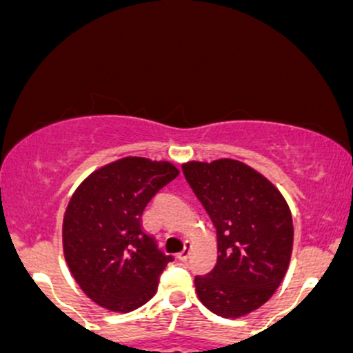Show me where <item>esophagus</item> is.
<instances>
[{"mask_svg":"<svg viewBox=\"0 0 353 353\" xmlns=\"http://www.w3.org/2000/svg\"><path fill=\"white\" fill-rule=\"evenodd\" d=\"M190 254H192V248L190 245H187V248L183 249V251H181L180 254H178V259L180 261H188V257H190Z\"/></svg>","mask_w":353,"mask_h":353,"instance_id":"1","label":"esophagus"}]
</instances>
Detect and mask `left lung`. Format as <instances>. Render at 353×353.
<instances>
[{
    "mask_svg": "<svg viewBox=\"0 0 353 353\" xmlns=\"http://www.w3.org/2000/svg\"><path fill=\"white\" fill-rule=\"evenodd\" d=\"M181 170L217 229V264L195 276L199 299L223 318L251 313L274 294L288 271L290 207L268 178L241 161H190Z\"/></svg>",
    "mask_w": 353,
    "mask_h": 353,
    "instance_id": "8db88e82",
    "label": "left lung"
}]
</instances>
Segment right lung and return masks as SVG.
<instances>
[{"mask_svg":"<svg viewBox=\"0 0 353 353\" xmlns=\"http://www.w3.org/2000/svg\"><path fill=\"white\" fill-rule=\"evenodd\" d=\"M168 161L123 158L82 181L63 217V252L72 276L92 301L128 313L154 296L173 256L145 232L141 215L150 200L175 180Z\"/></svg>","mask_w":353,"mask_h":353,"instance_id":"add662e5","label":"right lung"}]
</instances>
